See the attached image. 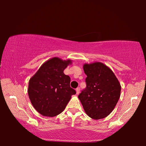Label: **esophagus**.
Returning a JSON list of instances; mask_svg holds the SVG:
<instances>
[{"mask_svg": "<svg viewBox=\"0 0 146 146\" xmlns=\"http://www.w3.org/2000/svg\"><path fill=\"white\" fill-rule=\"evenodd\" d=\"M80 88H77L76 89V94H78L80 93Z\"/></svg>", "mask_w": 146, "mask_h": 146, "instance_id": "obj_1", "label": "esophagus"}]
</instances>
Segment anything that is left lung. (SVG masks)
<instances>
[{
	"mask_svg": "<svg viewBox=\"0 0 146 146\" xmlns=\"http://www.w3.org/2000/svg\"><path fill=\"white\" fill-rule=\"evenodd\" d=\"M86 87L78 95L84 111L91 118H104L110 113L120 97L121 86L111 70L101 62L86 64Z\"/></svg>",
	"mask_w": 146,
	"mask_h": 146,
	"instance_id": "left-lung-1",
	"label": "left lung"
}]
</instances>
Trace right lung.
Here are the masks:
<instances>
[{"instance_id": "1", "label": "right lung", "mask_w": 146, "mask_h": 146, "mask_svg": "<svg viewBox=\"0 0 146 146\" xmlns=\"http://www.w3.org/2000/svg\"><path fill=\"white\" fill-rule=\"evenodd\" d=\"M69 64L70 60L52 58L30 79L29 98L36 110L44 116L54 117L62 112L72 95L76 93L70 86V78L63 72Z\"/></svg>"}]
</instances>
